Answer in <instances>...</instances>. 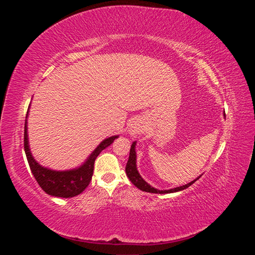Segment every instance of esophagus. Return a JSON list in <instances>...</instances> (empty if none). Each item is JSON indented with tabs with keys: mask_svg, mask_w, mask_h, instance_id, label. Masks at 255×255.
<instances>
[{
	"mask_svg": "<svg viewBox=\"0 0 255 255\" xmlns=\"http://www.w3.org/2000/svg\"><path fill=\"white\" fill-rule=\"evenodd\" d=\"M144 130V127L142 125V122L140 120H135L133 121L132 125L128 128V135L132 138H136L139 136Z\"/></svg>",
	"mask_w": 255,
	"mask_h": 255,
	"instance_id": "obj_1",
	"label": "esophagus"
}]
</instances>
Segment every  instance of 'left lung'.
<instances>
[{
    "label": "left lung",
    "instance_id": "obj_1",
    "mask_svg": "<svg viewBox=\"0 0 255 255\" xmlns=\"http://www.w3.org/2000/svg\"><path fill=\"white\" fill-rule=\"evenodd\" d=\"M135 148H136V141H134L132 143V145H130L129 156H128V160L127 167H126V172H127V175L129 179V181L132 182L137 188H139L142 191L152 192V194H171V192L181 191V190L188 188L190 185L194 184L197 180H199V177L201 176V175H199L196 180L191 181L190 183L185 184V185H183V186H180V187H175V188H171V189H165V190H159V189L154 188L153 186H151L150 184H148L142 179L141 175L139 174V172H138V170H137V165H136L137 155H136Z\"/></svg>",
    "mask_w": 255,
    "mask_h": 255
}]
</instances>
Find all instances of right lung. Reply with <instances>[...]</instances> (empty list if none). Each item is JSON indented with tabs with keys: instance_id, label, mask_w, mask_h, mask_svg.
<instances>
[{
	"instance_id": "add662e5",
	"label": "right lung",
	"mask_w": 255,
	"mask_h": 255,
	"mask_svg": "<svg viewBox=\"0 0 255 255\" xmlns=\"http://www.w3.org/2000/svg\"><path fill=\"white\" fill-rule=\"evenodd\" d=\"M30 106V105H29ZM29 111V107H28ZM28 111L26 114L25 126H24V151L26 154V158L30 170L35 176L36 181L39 186L47 192L48 195L58 198H72L80 195L86 188L94 173L95 160L98 155L107 146L111 145L116 138L119 136H111L105 138L101 141L97 148L92 151V153L87 157L84 163L73 169L69 170H53V169L41 166L32 155L28 143V134H27V117Z\"/></svg>"
}]
</instances>
